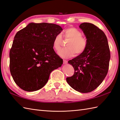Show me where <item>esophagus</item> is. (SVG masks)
Returning <instances> with one entry per match:
<instances>
[{
    "mask_svg": "<svg viewBox=\"0 0 120 120\" xmlns=\"http://www.w3.org/2000/svg\"><path fill=\"white\" fill-rule=\"evenodd\" d=\"M67 60H63V63L64 64H66L67 63Z\"/></svg>",
    "mask_w": 120,
    "mask_h": 120,
    "instance_id": "34e87169",
    "label": "esophagus"
}]
</instances>
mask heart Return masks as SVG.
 I'll return each instance as SVG.
<instances>
[{
    "label": "heart",
    "mask_w": 120,
    "mask_h": 120,
    "mask_svg": "<svg viewBox=\"0 0 120 120\" xmlns=\"http://www.w3.org/2000/svg\"><path fill=\"white\" fill-rule=\"evenodd\" d=\"M64 35L65 39H69L66 45V48L59 50L62 46L63 39L60 34L55 36L53 39L52 46L58 55L61 57L68 58L74 56L76 53L80 55L85 52L88 46L87 39L82 36V33L75 28H69L64 31Z\"/></svg>",
    "instance_id": "heart-1"
}]
</instances>
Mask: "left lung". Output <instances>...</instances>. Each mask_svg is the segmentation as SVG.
Here are the masks:
<instances>
[{
    "label": "left lung",
    "instance_id": "1",
    "mask_svg": "<svg viewBox=\"0 0 120 120\" xmlns=\"http://www.w3.org/2000/svg\"><path fill=\"white\" fill-rule=\"evenodd\" d=\"M88 40L84 53L68 61L74 69L73 75L66 78L68 84L79 92L92 91L102 83L107 75L110 58L107 37L92 23L79 25Z\"/></svg>",
    "mask_w": 120,
    "mask_h": 120
}]
</instances>
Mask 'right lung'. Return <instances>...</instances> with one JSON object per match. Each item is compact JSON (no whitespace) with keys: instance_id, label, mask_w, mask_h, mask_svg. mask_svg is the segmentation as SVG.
Masks as SVG:
<instances>
[{"instance_id":"add662e5","label":"right lung","mask_w":120,"mask_h":120,"mask_svg":"<svg viewBox=\"0 0 120 120\" xmlns=\"http://www.w3.org/2000/svg\"><path fill=\"white\" fill-rule=\"evenodd\" d=\"M63 30L54 23H30L18 31L10 51V70L15 82L26 91L41 89L63 60L54 51L55 36Z\"/></svg>"}]
</instances>
